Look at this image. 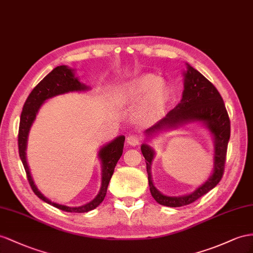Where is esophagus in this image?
I'll use <instances>...</instances> for the list:
<instances>
[{"instance_id":"1","label":"esophagus","mask_w":253,"mask_h":253,"mask_svg":"<svg viewBox=\"0 0 253 253\" xmlns=\"http://www.w3.org/2000/svg\"><path fill=\"white\" fill-rule=\"evenodd\" d=\"M127 144L131 145V146H137L140 143V137L135 134H130L127 137Z\"/></svg>"}]
</instances>
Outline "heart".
Listing matches in <instances>:
<instances>
[{
  "label": "heart",
  "instance_id": "heart-1",
  "mask_svg": "<svg viewBox=\"0 0 253 253\" xmlns=\"http://www.w3.org/2000/svg\"><path fill=\"white\" fill-rule=\"evenodd\" d=\"M170 99L168 83L152 74L140 75L123 84L119 89L122 105L137 107V116L143 122H153L165 112Z\"/></svg>",
  "mask_w": 253,
  "mask_h": 253
}]
</instances>
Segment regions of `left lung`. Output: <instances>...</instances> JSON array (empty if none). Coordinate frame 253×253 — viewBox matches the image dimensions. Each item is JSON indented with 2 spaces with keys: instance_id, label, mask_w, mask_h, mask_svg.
I'll return each mask as SVG.
<instances>
[{
  "instance_id": "left-lung-1",
  "label": "left lung",
  "mask_w": 253,
  "mask_h": 253,
  "mask_svg": "<svg viewBox=\"0 0 253 253\" xmlns=\"http://www.w3.org/2000/svg\"><path fill=\"white\" fill-rule=\"evenodd\" d=\"M200 122L209 129L213 137V170L211 177L193 192L182 197H169L161 193L154 186L151 174L152 161L155 156L153 148L143 143L141 152L146 160V171L148 174V185L152 197L161 205L169 207H179L193 203L201 197L218 185L221 180L226 150L230 140V119L226 112L221 95L213 84L206 78L187 64L184 71V90L182 100L166 115V118L157 122L151 128L146 129V137L150 138L155 132L177 128L187 123Z\"/></svg>"
}]
</instances>
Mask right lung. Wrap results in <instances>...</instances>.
Masks as SVG:
<instances>
[{"label":"right lung","mask_w":253,"mask_h":253,"mask_svg":"<svg viewBox=\"0 0 253 253\" xmlns=\"http://www.w3.org/2000/svg\"><path fill=\"white\" fill-rule=\"evenodd\" d=\"M89 89L85 84L81 83L78 78L75 77L74 69H71L65 65L55 67L50 74H48L43 79L37 84L29 95L28 99L25 100L24 106L21 112L20 118V125H19V133H18V147H19V156L23 164L27 177L30 183L32 190L34 191L36 196L42 199L43 202H46L50 205H52L56 209L67 212H86L96 209L107 194V189L110 179H111L114 168L118 164L119 159L123 154V148H124V135H119L113 141L110 142L107 145H103L98 153V157L101 160V168H102V180L101 187L98 194L95 197L94 200L90 201L89 203L82 205L79 207H70L66 205L57 204L47 199L43 194L37 189L34 180L31 176L29 166L27 163V157H25V151H27V143H28V135L29 131L33 125V123L36 119V115L40 111L42 103L49 98H52L54 96L65 94L68 92H81V90Z\"/></svg>","instance_id":"right-lung-1"}]
</instances>
